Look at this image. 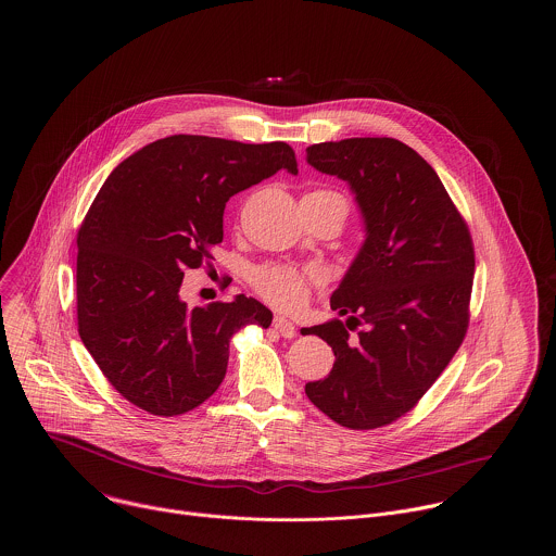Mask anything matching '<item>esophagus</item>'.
I'll list each match as a JSON object with an SVG mask.
<instances>
[{
  "label": "esophagus",
  "mask_w": 556,
  "mask_h": 556,
  "mask_svg": "<svg viewBox=\"0 0 556 556\" xmlns=\"http://www.w3.org/2000/svg\"><path fill=\"white\" fill-rule=\"evenodd\" d=\"M274 329H276L280 336H285V338H293V336L298 333V327L287 317L274 318Z\"/></svg>",
  "instance_id": "1"
}]
</instances>
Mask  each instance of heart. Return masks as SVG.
Here are the masks:
<instances>
[{
  "label": "heart",
  "mask_w": 556,
  "mask_h": 556,
  "mask_svg": "<svg viewBox=\"0 0 556 556\" xmlns=\"http://www.w3.org/2000/svg\"><path fill=\"white\" fill-rule=\"evenodd\" d=\"M317 194H333V192H317ZM336 197H340V194H336ZM317 280L318 274L315 269H298V267H289V265H265L252 274L254 289L269 304H274L282 311L298 308L308 298L311 285Z\"/></svg>",
  "instance_id": "obj_1"
}]
</instances>
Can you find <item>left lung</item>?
<instances>
[{
  "instance_id": "8db88e82",
  "label": "left lung",
  "mask_w": 556,
  "mask_h": 556,
  "mask_svg": "<svg viewBox=\"0 0 556 556\" xmlns=\"http://www.w3.org/2000/svg\"><path fill=\"white\" fill-rule=\"evenodd\" d=\"M306 162L349 184L366 233L329 302L346 320L306 329L336 355L306 396L340 426L381 428L417 404L463 344L473 241L437 170L396 139L318 143Z\"/></svg>"
}]
</instances>
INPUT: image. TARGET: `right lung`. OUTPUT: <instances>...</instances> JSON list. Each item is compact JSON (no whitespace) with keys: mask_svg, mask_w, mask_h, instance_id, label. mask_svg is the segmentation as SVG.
Returning <instances> with one entry per match:
<instances>
[{"mask_svg":"<svg viewBox=\"0 0 556 556\" xmlns=\"http://www.w3.org/2000/svg\"><path fill=\"white\" fill-rule=\"evenodd\" d=\"M278 170L298 175L282 143L173 135L119 162L79 229V336L109 383L139 408L173 417L212 396L243 325H271L254 298L188 308L186 269L223 241L227 201Z\"/></svg>","mask_w":556,"mask_h":556,"instance_id":"add662e5","label":"right lung"}]
</instances>
